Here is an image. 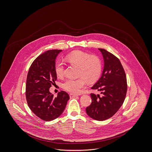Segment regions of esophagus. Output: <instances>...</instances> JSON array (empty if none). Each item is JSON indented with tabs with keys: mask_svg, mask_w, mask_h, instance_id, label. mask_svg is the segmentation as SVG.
Here are the masks:
<instances>
[{
	"mask_svg": "<svg viewBox=\"0 0 152 152\" xmlns=\"http://www.w3.org/2000/svg\"><path fill=\"white\" fill-rule=\"evenodd\" d=\"M69 96H70V98L75 97H77V95L75 94H69Z\"/></svg>",
	"mask_w": 152,
	"mask_h": 152,
	"instance_id": "34e87169",
	"label": "esophagus"
}]
</instances>
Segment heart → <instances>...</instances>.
Segmentation results:
<instances>
[{"instance_id":"b5f03b06","label":"heart","mask_w":152,"mask_h":152,"mask_svg":"<svg viewBox=\"0 0 152 152\" xmlns=\"http://www.w3.org/2000/svg\"><path fill=\"white\" fill-rule=\"evenodd\" d=\"M68 63L75 65L80 68L78 79H66L63 83V88L70 93L78 94L86 86L87 80L88 82H94L100 77L102 72V62L100 58L96 56L82 51L73 52L65 57ZM64 62L57 61L55 65V71L58 77H62L65 74Z\"/></svg>"}]
</instances>
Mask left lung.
Segmentation results:
<instances>
[{
  "instance_id": "obj_1",
  "label": "left lung",
  "mask_w": 152,
  "mask_h": 152,
  "mask_svg": "<svg viewBox=\"0 0 152 152\" xmlns=\"http://www.w3.org/2000/svg\"><path fill=\"white\" fill-rule=\"evenodd\" d=\"M104 62L100 79L91 88L102 94L91 93V104L86 109L87 115L97 121H104L112 117L125 100L127 91L126 74L119 60L113 53L99 48Z\"/></svg>"
}]
</instances>
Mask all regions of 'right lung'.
<instances>
[{
    "label": "right lung",
    "mask_w": 152,
    "mask_h": 152,
    "mask_svg": "<svg viewBox=\"0 0 152 152\" xmlns=\"http://www.w3.org/2000/svg\"><path fill=\"white\" fill-rule=\"evenodd\" d=\"M62 50L46 51L38 56L29 69L26 86L28 105L38 117L45 121L59 117L64 112L69 96L64 91L54 97L50 91L55 84L57 75L55 71V60Z\"/></svg>",
    "instance_id": "right-lung-1"
}]
</instances>
